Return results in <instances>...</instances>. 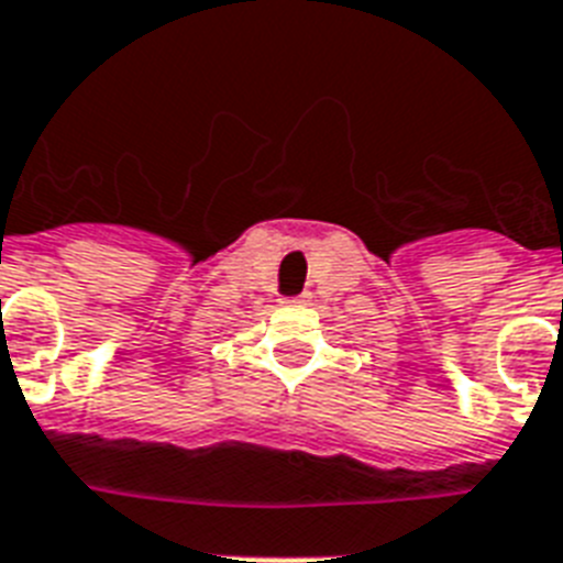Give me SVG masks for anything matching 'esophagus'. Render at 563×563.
Wrapping results in <instances>:
<instances>
[{"instance_id":"esophagus-1","label":"esophagus","mask_w":563,"mask_h":563,"mask_svg":"<svg viewBox=\"0 0 563 563\" xmlns=\"http://www.w3.org/2000/svg\"><path fill=\"white\" fill-rule=\"evenodd\" d=\"M309 291H303V295H297V297H289V300H283V303H289V306H306L309 303Z\"/></svg>"}]
</instances>
